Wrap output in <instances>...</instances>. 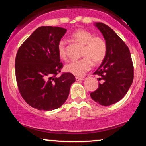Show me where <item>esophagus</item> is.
<instances>
[{
  "label": "esophagus",
  "mask_w": 146,
  "mask_h": 146,
  "mask_svg": "<svg viewBox=\"0 0 146 146\" xmlns=\"http://www.w3.org/2000/svg\"><path fill=\"white\" fill-rule=\"evenodd\" d=\"M75 79H76V81H81V80H84V78H80V77H76V78H75Z\"/></svg>",
  "instance_id": "esophagus-1"
}]
</instances>
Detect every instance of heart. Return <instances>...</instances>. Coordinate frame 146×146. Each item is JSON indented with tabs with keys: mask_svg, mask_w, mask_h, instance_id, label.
I'll return each instance as SVG.
<instances>
[{
	"mask_svg": "<svg viewBox=\"0 0 146 146\" xmlns=\"http://www.w3.org/2000/svg\"><path fill=\"white\" fill-rule=\"evenodd\" d=\"M73 39L83 44L81 59L73 60L65 66L68 73L82 76L91 68L92 64H100L104 61L108 51V46L104 38L101 36H94L91 31L84 29H78L72 33ZM57 51L61 59H66V42L63 40L59 41L57 45Z\"/></svg>",
	"mask_w": 146,
	"mask_h": 146,
	"instance_id": "obj_1",
	"label": "heart"
}]
</instances>
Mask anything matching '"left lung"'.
Wrapping results in <instances>:
<instances>
[{"mask_svg":"<svg viewBox=\"0 0 146 146\" xmlns=\"http://www.w3.org/2000/svg\"><path fill=\"white\" fill-rule=\"evenodd\" d=\"M108 46L105 59L93 74L98 75L99 86L90 93L94 101L109 106L121 100L131 86L134 67L130 50L120 37L108 25L96 23Z\"/></svg>","mask_w":146,"mask_h":146,"instance_id":"obj_1","label":"left lung"}]
</instances>
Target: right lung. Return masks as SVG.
Listing matches in <instances>:
<instances>
[{"mask_svg": "<svg viewBox=\"0 0 146 146\" xmlns=\"http://www.w3.org/2000/svg\"><path fill=\"white\" fill-rule=\"evenodd\" d=\"M66 29L42 26L31 33L18 48L15 71L18 90L25 101L38 110H52L64 103L75 78L61 72L63 64L57 45Z\"/></svg>", "mask_w": 146, "mask_h": 146, "instance_id": "add662e5", "label": "right lung"}]
</instances>
